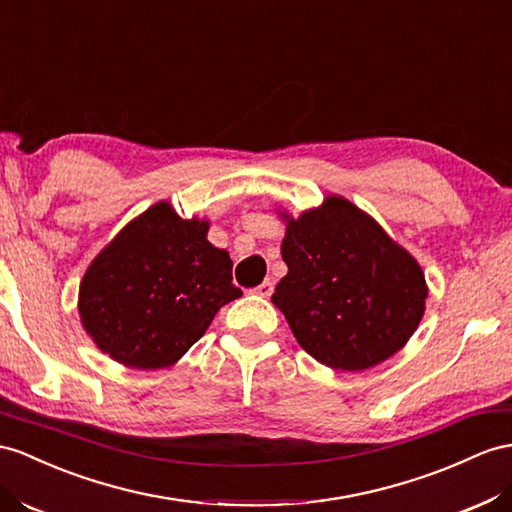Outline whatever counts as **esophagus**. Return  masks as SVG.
Instances as JSON below:
<instances>
[{
  "instance_id": "34e87169",
  "label": "esophagus",
  "mask_w": 512,
  "mask_h": 512,
  "mask_svg": "<svg viewBox=\"0 0 512 512\" xmlns=\"http://www.w3.org/2000/svg\"><path fill=\"white\" fill-rule=\"evenodd\" d=\"M272 292H274V283H272L270 279L255 287V294H257V296H261V298H268Z\"/></svg>"
}]
</instances>
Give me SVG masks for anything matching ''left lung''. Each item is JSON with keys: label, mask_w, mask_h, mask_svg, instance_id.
I'll use <instances>...</instances> for the list:
<instances>
[{"label": "left lung", "mask_w": 512, "mask_h": 512, "mask_svg": "<svg viewBox=\"0 0 512 512\" xmlns=\"http://www.w3.org/2000/svg\"><path fill=\"white\" fill-rule=\"evenodd\" d=\"M281 218L287 274L272 303L303 350L342 372L396 355L426 309L428 287L417 261L344 196Z\"/></svg>", "instance_id": "obj_1"}]
</instances>
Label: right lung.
<instances>
[{"mask_svg": "<svg viewBox=\"0 0 512 512\" xmlns=\"http://www.w3.org/2000/svg\"><path fill=\"white\" fill-rule=\"evenodd\" d=\"M207 229V220H183L160 201L93 259L77 309L101 352L127 368H168L242 296L229 253L207 242Z\"/></svg>", "mask_w": 512, "mask_h": 512, "instance_id": "add662e5", "label": "right lung"}]
</instances>
